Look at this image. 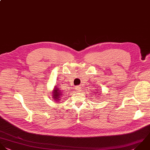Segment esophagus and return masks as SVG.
I'll return each mask as SVG.
<instances>
[{
  "label": "esophagus",
  "instance_id": "esophagus-1",
  "mask_svg": "<svg viewBox=\"0 0 150 150\" xmlns=\"http://www.w3.org/2000/svg\"><path fill=\"white\" fill-rule=\"evenodd\" d=\"M75 89H76V92H80L81 91V90H82V88H81V87H80V86H76V87L75 88Z\"/></svg>",
  "mask_w": 150,
  "mask_h": 150
}]
</instances>
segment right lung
I'll return each mask as SVG.
<instances>
[{"label":"right lung","mask_w":150,"mask_h":150,"mask_svg":"<svg viewBox=\"0 0 150 150\" xmlns=\"http://www.w3.org/2000/svg\"><path fill=\"white\" fill-rule=\"evenodd\" d=\"M62 95H63L62 92H61V91H59L58 88L55 87V88H54V89L52 92V95L54 99L55 100H56L57 102L59 101L60 100V97Z\"/></svg>","instance_id":"right-lung-1"}]
</instances>
